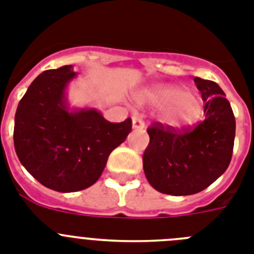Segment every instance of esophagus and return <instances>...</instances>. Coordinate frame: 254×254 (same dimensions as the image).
Returning a JSON list of instances; mask_svg holds the SVG:
<instances>
[{"mask_svg":"<svg viewBox=\"0 0 254 254\" xmlns=\"http://www.w3.org/2000/svg\"><path fill=\"white\" fill-rule=\"evenodd\" d=\"M132 127L134 129H141L145 127V122H143L142 118H140V117L133 116L132 117Z\"/></svg>","mask_w":254,"mask_h":254,"instance_id":"1","label":"esophagus"}]
</instances>
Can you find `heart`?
I'll return each instance as SVG.
<instances>
[{
	"instance_id": "obj_1",
	"label": "heart",
	"mask_w": 254,
	"mask_h": 254,
	"mask_svg": "<svg viewBox=\"0 0 254 254\" xmlns=\"http://www.w3.org/2000/svg\"><path fill=\"white\" fill-rule=\"evenodd\" d=\"M141 102L164 108V120L173 126L193 123L201 113V105L194 96L179 86H164L140 96Z\"/></svg>"
}]
</instances>
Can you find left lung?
Instances as JSON below:
<instances>
[{
	"mask_svg": "<svg viewBox=\"0 0 254 254\" xmlns=\"http://www.w3.org/2000/svg\"><path fill=\"white\" fill-rule=\"evenodd\" d=\"M206 117L196 127L176 128L155 122L147 128L143 172L156 190L172 196L198 193L212 185L232 160L235 118L225 93L214 81L194 77Z\"/></svg>",
	"mask_w": 254,
	"mask_h": 254,
	"instance_id": "left-lung-1",
	"label": "left lung"
}]
</instances>
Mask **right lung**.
Listing matches in <instances>:
<instances>
[{"instance_id": "obj_1", "label": "right lung", "mask_w": 254, "mask_h": 254, "mask_svg": "<svg viewBox=\"0 0 254 254\" xmlns=\"http://www.w3.org/2000/svg\"><path fill=\"white\" fill-rule=\"evenodd\" d=\"M72 66L47 69L17 105L13 145L20 163L39 183L57 192L90 187L108 156L132 129L131 118L108 122L96 109L69 111L64 90Z\"/></svg>"}]
</instances>
